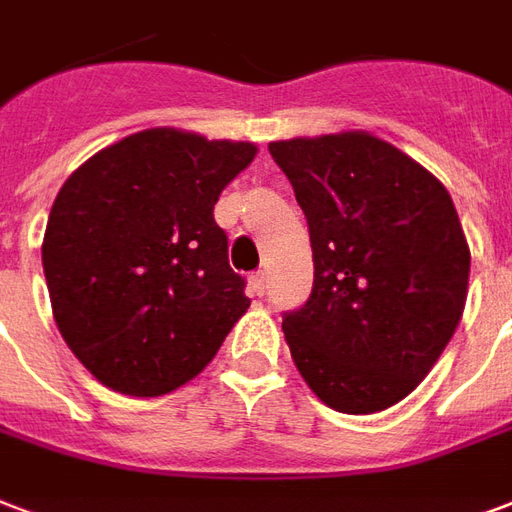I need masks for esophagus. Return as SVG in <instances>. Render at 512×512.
Masks as SVG:
<instances>
[{"label":"esophagus","mask_w":512,"mask_h":512,"mask_svg":"<svg viewBox=\"0 0 512 512\" xmlns=\"http://www.w3.org/2000/svg\"><path fill=\"white\" fill-rule=\"evenodd\" d=\"M249 287H252V293L255 295L266 293V274H263V271L252 274V279H249Z\"/></svg>","instance_id":"obj_1"}]
</instances>
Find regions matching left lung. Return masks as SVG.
<instances>
[{"label": "left lung", "mask_w": 512, "mask_h": 512, "mask_svg": "<svg viewBox=\"0 0 512 512\" xmlns=\"http://www.w3.org/2000/svg\"><path fill=\"white\" fill-rule=\"evenodd\" d=\"M309 222L312 295L285 312L298 372L347 415L393 407L456 331L469 246L448 189L366 132L268 143Z\"/></svg>", "instance_id": "left-lung-1"}]
</instances>
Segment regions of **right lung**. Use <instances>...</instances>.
<instances>
[{"label":"right lung","mask_w":512,"mask_h":512,"mask_svg":"<svg viewBox=\"0 0 512 512\" xmlns=\"http://www.w3.org/2000/svg\"><path fill=\"white\" fill-rule=\"evenodd\" d=\"M252 143L143 130L64 181L43 238L54 320L89 372L127 396L176 391L246 312L214 222Z\"/></svg>","instance_id":"add662e5"}]
</instances>
